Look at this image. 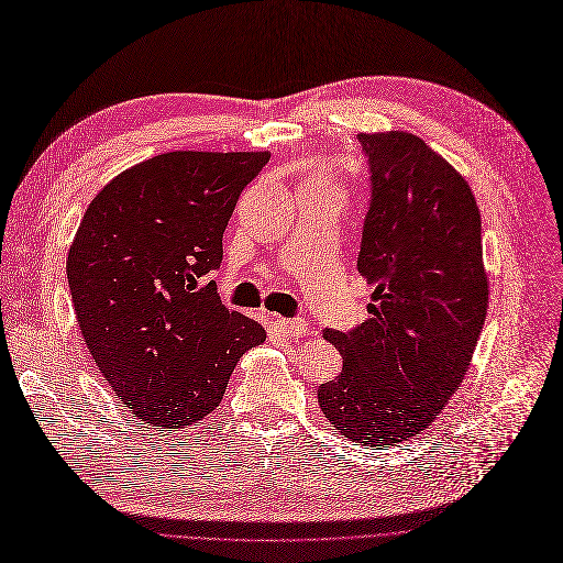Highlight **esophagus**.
I'll list each match as a JSON object with an SVG mask.
<instances>
[{
	"instance_id": "obj_1",
	"label": "esophagus",
	"mask_w": 563,
	"mask_h": 563,
	"mask_svg": "<svg viewBox=\"0 0 563 563\" xmlns=\"http://www.w3.org/2000/svg\"><path fill=\"white\" fill-rule=\"evenodd\" d=\"M275 323L279 325V331L286 338H302L307 333V321L305 319H277Z\"/></svg>"
}]
</instances>
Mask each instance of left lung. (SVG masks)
I'll return each mask as SVG.
<instances>
[{"label":"left lung","mask_w":563,"mask_h":563,"mask_svg":"<svg viewBox=\"0 0 563 563\" xmlns=\"http://www.w3.org/2000/svg\"><path fill=\"white\" fill-rule=\"evenodd\" d=\"M371 169L358 273L373 302L323 338L342 373L319 386L335 429L384 448L429 429L466 375L487 317L482 221L466 179L410 132L358 134Z\"/></svg>","instance_id":"1"}]
</instances>
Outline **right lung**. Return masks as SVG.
<instances>
[{"instance_id": "right-lung-1", "label": "right lung", "mask_w": 563, "mask_h": 563, "mask_svg": "<svg viewBox=\"0 0 563 563\" xmlns=\"http://www.w3.org/2000/svg\"><path fill=\"white\" fill-rule=\"evenodd\" d=\"M269 153L172 151L119 174L90 202L67 256L69 294L100 373L128 410L188 429L221 402L263 325L214 282L223 232Z\"/></svg>"}]
</instances>
